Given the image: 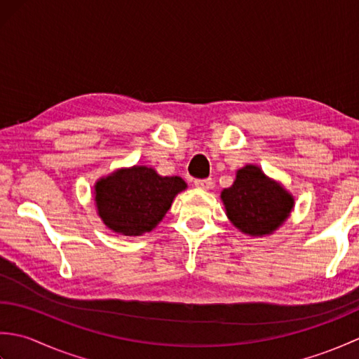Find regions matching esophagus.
Returning <instances> with one entry per match:
<instances>
[{
  "label": "esophagus",
  "instance_id": "esophagus-1",
  "mask_svg": "<svg viewBox=\"0 0 359 359\" xmlns=\"http://www.w3.org/2000/svg\"><path fill=\"white\" fill-rule=\"evenodd\" d=\"M194 185H196L197 188H201V189H210V188L212 187V180H211V179L196 180V182H194Z\"/></svg>",
  "mask_w": 359,
  "mask_h": 359
}]
</instances>
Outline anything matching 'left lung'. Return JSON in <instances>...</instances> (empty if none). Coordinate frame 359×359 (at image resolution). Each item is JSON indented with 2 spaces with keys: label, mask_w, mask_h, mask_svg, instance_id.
Returning <instances> with one entry per match:
<instances>
[{
  "label": "left lung",
  "mask_w": 359,
  "mask_h": 359,
  "mask_svg": "<svg viewBox=\"0 0 359 359\" xmlns=\"http://www.w3.org/2000/svg\"><path fill=\"white\" fill-rule=\"evenodd\" d=\"M220 201L230 222L250 238L273 234L294 208L293 194L251 163L236 171L233 185L220 193Z\"/></svg>",
  "instance_id": "8db88e82"
}]
</instances>
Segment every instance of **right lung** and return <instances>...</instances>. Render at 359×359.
<instances>
[{
	"mask_svg": "<svg viewBox=\"0 0 359 359\" xmlns=\"http://www.w3.org/2000/svg\"><path fill=\"white\" fill-rule=\"evenodd\" d=\"M187 187L179 175H160L152 166L118 168L95 182L97 215L116 234L142 236L162 222Z\"/></svg>",
	"mask_w": 359,
	"mask_h": 359,
	"instance_id": "1",
	"label": "right lung"
}]
</instances>
